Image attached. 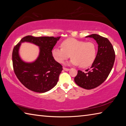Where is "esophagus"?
Wrapping results in <instances>:
<instances>
[{
  "instance_id": "34e87169",
  "label": "esophagus",
  "mask_w": 126,
  "mask_h": 126,
  "mask_svg": "<svg viewBox=\"0 0 126 126\" xmlns=\"http://www.w3.org/2000/svg\"><path fill=\"white\" fill-rule=\"evenodd\" d=\"M63 69L64 70V71H69V68H65V67H63Z\"/></svg>"
}]
</instances>
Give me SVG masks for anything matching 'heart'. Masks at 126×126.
<instances>
[{
	"instance_id": "heart-1",
	"label": "heart",
	"mask_w": 126,
	"mask_h": 126,
	"mask_svg": "<svg viewBox=\"0 0 126 126\" xmlns=\"http://www.w3.org/2000/svg\"><path fill=\"white\" fill-rule=\"evenodd\" d=\"M61 48H54L52 54L54 60L62 63L71 57L70 64L82 68L91 66L96 57L97 47L93 42L68 38L61 44Z\"/></svg>"
}]
</instances>
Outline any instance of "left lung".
I'll return each instance as SVG.
<instances>
[{
  "label": "left lung",
  "instance_id": "1",
  "mask_svg": "<svg viewBox=\"0 0 126 126\" xmlns=\"http://www.w3.org/2000/svg\"><path fill=\"white\" fill-rule=\"evenodd\" d=\"M86 37L92 38L97 43L98 52L95 59L86 73L79 71L74 78L76 83L86 89H93L105 81L113 68L115 60L113 47L107 38L93 34Z\"/></svg>",
  "mask_w": 126,
  "mask_h": 126
}]
</instances>
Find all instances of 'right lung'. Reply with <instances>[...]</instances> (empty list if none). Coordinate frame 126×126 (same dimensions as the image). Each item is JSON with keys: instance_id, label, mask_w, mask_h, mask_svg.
Instances as JSON below:
<instances>
[{"instance_id": "1", "label": "right lung", "mask_w": 126, "mask_h": 126, "mask_svg": "<svg viewBox=\"0 0 126 126\" xmlns=\"http://www.w3.org/2000/svg\"><path fill=\"white\" fill-rule=\"evenodd\" d=\"M60 38L28 35L14 47L12 53L14 73L20 82L29 90L44 93L56 86L63 68L53 58L52 50ZM24 42L39 47V55L33 63H26L20 58L18 51L21 44Z\"/></svg>"}]
</instances>
